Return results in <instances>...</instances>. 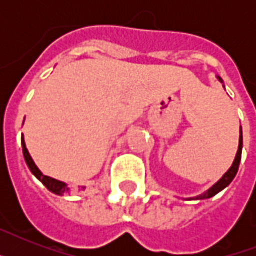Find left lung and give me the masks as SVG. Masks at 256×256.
<instances>
[{
    "label": "left lung",
    "instance_id": "left-lung-1",
    "mask_svg": "<svg viewBox=\"0 0 256 256\" xmlns=\"http://www.w3.org/2000/svg\"><path fill=\"white\" fill-rule=\"evenodd\" d=\"M220 82L222 81V78L216 77ZM242 146H243V138H242V128H240V136H239V146H238V152H236V156H235V160L231 164V168L224 172L222 178L219 179L218 182L215 183L214 186L210 187L206 192H203V194L198 195V196H195L192 199H207V198H211V196H214L215 194H218L219 191H222L224 187H227L228 184L231 183V180L234 179V176L236 175L238 172V168H239V162H240V156H242Z\"/></svg>",
    "mask_w": 256,
    "mask_h": 256
}]
</instances>
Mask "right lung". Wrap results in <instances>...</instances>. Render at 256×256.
Instances as JSON below:
<instances>
[{
  "instance_id": "right-lung-1",
  "label": "right lung",
  "mask_w": 256,
  "mask_h": 256,
  "mask_svg": "<svg viewBox=\"0 0 256 256\" xmlns=\"http://www.w3.org/2000/svg\"><path fill=\"white\" fill-rule=\"evenodd\" d=\"M21 144H22V152H24V158H25L26 164H28L29 170L33 172L34 176H36L38 180H41L42 184H44L48 190L54 192V194L64 195L66 194V192H69L70 188L68 187L66 183L61 182V180H57V179H54V178H50V176H48V175H44L41 171H40V168L36 166L34 160H32V156H30L29 152H28V148H26L25 140H24V136H22L21 138Z\"/></svg>"
}]
</instances>
